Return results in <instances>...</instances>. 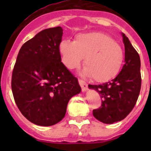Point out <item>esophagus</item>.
<instances>
[{
  "instance_id": "34e87169",
  "label": "esophagus",
  "mask_w": 151,
  "mask_h": 151,
  "mask_svg": "<svg viewBox=\"0 0 151 151\" xmlns=\"http://www.w3.org/2000/svg\"><path fill=\"white\" fill-rule=\"evenodd\" d=\"M78 83H79L80 86H81V88H82V91L85 92L88 90V84L86 83L85 81H83V80L82 79H79L78 80Z\"/></svg>"
}]
</instances>
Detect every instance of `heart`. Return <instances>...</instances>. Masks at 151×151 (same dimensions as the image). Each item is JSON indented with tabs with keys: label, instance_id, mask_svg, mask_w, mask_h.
<instances>
[{
	"label": "heart",
	"instance_id": "heart-1",
	"mask_svg": "<svg viewBox=\"0 0 151 151\" xmlns=\"http://www.w3.org/2000/svg\"><path fill=\"white\" fill-rule=\"evenodd\" d=\"M59 50L63 63L70 69L78 67L85 57L84 73L98 82L114 78L120 71L124 60L119 44L102 32L79 34L74 41L63 40Z\"/></svg>",
	"mask_w": 151,
	"mask_h": 151
}]
</instances>
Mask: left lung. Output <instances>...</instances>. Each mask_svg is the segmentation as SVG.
Segmentation results:
<instances>
[{
  "instance_id": "left-lung-1",
  "label": "left lung",
  "mask_w": 151,
  "mask_h": 151,
  "mask_svg": "<svg viewBox=\"0 0 151 151\" xmlns=\"http://www.w3.org/2000/svg\"><path fill=\"white\" fill-rule=\"evenodd\" d=\"M125 64L120 73L110 82L101 85H88L89 89L98 92L102 104L93 110L97 120L105 124H113L125 118L132 110L139 95L141 85V60L138 52L124 33Z\"/></svg>"
}]
</instances>
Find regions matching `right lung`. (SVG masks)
<instances>
[{"instance_id":"right-lung-1","label":"right lung","mask_w":151,"mask_h":151,"mask_svg":"<svg viewBox=\"0 0 151 151\" xmlns=\"http://www.w3.org/2000/svg\"><path fill=\"white\" fill-rule=\"evenodd\" d=\"M60 26L38 32L19 51L12 75L15 102L31 122L50 126L65 116L69 100L79 94L78 79L61 62Z\"/></svg>"}]
</instances>
